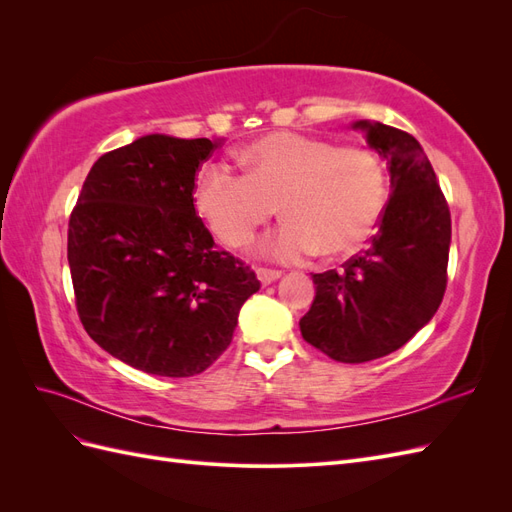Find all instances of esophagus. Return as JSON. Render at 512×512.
I'll use <instances>...</instances> for the list:
<instances>
[{
    "label": "esophagus",
    "instance_id": "esophagus-1",
    "mask_svg": "<svg viewBox=\"0 0 512 512\" xmlns=\"http://www.w3.org/2000/svg\"><path fill=\"white\" fill-rule=\"evenodd\" d=\"M256 275H258V280H260V284H262V286H269V284H273L275 280H280V277H282V271H275V269H265V267H260V269L256 271Z\"/></svg>",
    "mask_w": 512,
    "mask_h": 512
}]
</instances>
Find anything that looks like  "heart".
<instances>
[{
  "label": "heart",
  "instance_id": "b5f03b06",
  "mask_svg": "<svg viewBox=\"0 0 512 512\" xmlns=\"http://www.w3.org/2000/svg\"><path fill=\"white\" fill-rule=\"evenodd\" d=\"M247 175L224 164L198 177L194 205L228 247L250 243L277 211L286 222L262 243L275 260L314 254L344 256L371 237L386 205V175L363 147H337L327 138L273 132L243 151Z\"/></svg>",
  "mask_w": 512,
  "mask_h": 512
}]
</instances>
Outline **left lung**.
Segmentation results:
<instances>
[{"label":"left lung","instance_id":"8db88e82","mask_svg":"<svg viewBox=\"0 0 512 512\" xmlns=\"http://www.w3.org/2000/svg\"><path fill=\"white\" fill-rule=\"evenodd\" d=\"M354 128L386 160L391 198L365 252L312 275L316 299L299 322L305 342L339 363L380 359L425 327L444 297L451 247V211L416 138L378 121Z\"/></svg>","mask_w":512,"mask_h":512}]
</instances>
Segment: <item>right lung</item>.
Returning a JSON list of instances; mask_svg holds the SVG:
<instances>
[{"mask_svg": "<svg viewBox=\"0 0 512 512\" xmlns=\"http://www.w3.org/2000/svg\"><path fill=\"white\" fill-rule=\"evenodd\" d=\"M218 143L149 134L91 166L68 224L76 312L94 342L153 376L188 378L230 346L256 273L196 215Z\"/></svg>", "mask_w": 512, "mask_h": 512, "instance_id": "right-lung-1", "label": "right lung"}]
</instances>
